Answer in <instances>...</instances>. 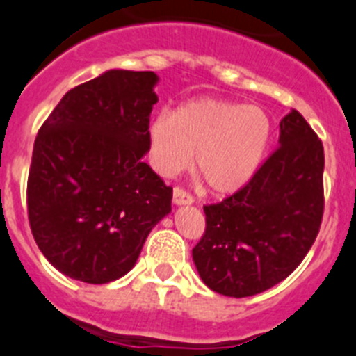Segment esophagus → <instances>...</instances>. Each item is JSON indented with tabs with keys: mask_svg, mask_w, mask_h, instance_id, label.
<instances>
[{
	"mask_svg": "<svg viewBox=\"0 0 356 356\" xmlns=\"http://www.w3.org/2000/svg\"><path fill=\"white\" fill-rule=\"evenodd\" d=\"M173 202L175 204H192L193 197L183 190V188H173Z\"/></svg>",
	"mask_w": 356,
	"mask_h": 356,
	"instance_id": "obj_1",
	"label": "esophagus"
}]
</instances>
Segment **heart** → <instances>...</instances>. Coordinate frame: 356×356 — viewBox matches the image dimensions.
<instances>
[{"mask_svg":"<svg viewBox=\"0 0 356 356\" xmlns=\"http://www.w3.org/2000/svg\"><path fill=\"white\" fill-rule=\"evenodd\" d=\"M271 124L259 106L201 97L159 113L148 127L154 168L175 175L193 159V173L213 193H234L253 177L270 141Z\"/></svg>","mask_w":356,"mask_h":356,"instance_id":"1","label":"heart"}]
</instances>
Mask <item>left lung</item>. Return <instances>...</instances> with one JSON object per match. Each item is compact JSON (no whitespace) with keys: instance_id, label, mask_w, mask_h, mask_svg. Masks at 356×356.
<instances>
[{"instance_id":"left-lung-1","label":"left lung","mask_w":356,"mask_h":356,"mask_svg":"<svg viewBox=\"0 0 356 356\" xmlns=\"http://www.w3.org/2000/svg\"><path fill=\"white\" fill-rule=\"evenodd\" d=\"M279 145L234 195L204 206L193 248L202 282L226 297H252L293 273L324 215V146L306 119L280 121Z\"/></svg>"}]
</instances>
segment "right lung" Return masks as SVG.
<instances>
[{"label":"right lung","instance_id":"obj_1","mask_svg":"<svg viewBox=\"0 0 356 356\" xmlns=\"http://www.w3.org/2000/svg\"><path fill=\"white\" fill-rule=\"evenodd\" d=\"M155 83L154 72H104L63 95L35 136L29 222L70 279L106 284L127 275L172 211V188L143 163Z\"/></svg>","mask_w":356,"mask_h":356}]
</instances>
